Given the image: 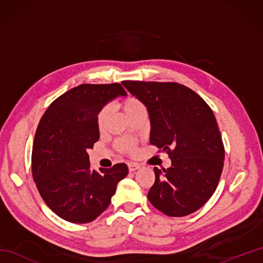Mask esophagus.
Returning <instances> with one entry per match:
<instances>
[{
    "label": "esophagus",
    "instance_id": "esophagus-1",
    "mask_svg": "<svg viewBox=\"0 0 263 263\" xmlns=\"http://www.w3.org/2000/svg\"><path fill=\"white\" fill-rule=\"evenodd\" d=\"M127 167H128V171H130V172H135V171L140 168V165L136 164V163H128Z\"/></svg>",
    "mask_w": 263,
    "mask_h": 263
}]
</instances>
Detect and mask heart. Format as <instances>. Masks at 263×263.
Returning a JSON list of instances; mask_svg holds the SVG:
<instances>
[{
	"mask_svg": "<svg viewBox=\"0 0 263 263\" xmlns=\"http://www.w3.org/2000/svg\"><path fill=\"white\" fill-rule=\"evenodd\" d=\"M122 109L124 111L126 117H130L132 115L139 113V111L144 110V106L142 105L140 100H138L137 98L128 97L122 103ZM107 114H108V109L106 107L99 111V114L97 116V123L99 126H103V124L106 121V117H107ZM117 147H119L121 152L130 153V154L135 153L136 141L132 140V139H121V140L117 141Z\"/></svg>",
	"mask_w": 263,
	"mask_h": 263,
	"instance_id": "obj_1",
	"label": "heart"
}]
</instances>
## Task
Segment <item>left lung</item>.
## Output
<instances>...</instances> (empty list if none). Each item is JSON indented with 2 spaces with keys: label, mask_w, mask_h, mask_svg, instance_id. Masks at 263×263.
<instances>
[{
  "label": "left lung",
  "mask_w": 263,
  "mask_h": 263,
  "mask_svg": "<svg viewBox=\"0 0 263 263\" xmlns=\"http://www.w3.org/2000/svg\"><path fill=\"white\" fill-rule=\"evenodd\" d=\"M122 85L147 107L150 143L163 149L172 160L170 168H154L150 203L171 217L199 210L216 191L225 159L211 108L180 83L123 81Z\"/></svg>",
  "instance_id": "1"
}]
</instances>
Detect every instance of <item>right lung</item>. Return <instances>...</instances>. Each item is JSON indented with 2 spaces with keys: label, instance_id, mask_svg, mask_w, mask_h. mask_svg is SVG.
<instances>
[{
  "label": "right lung",
  "instance_id": "1",
  "mask_svg": "<svg viewBox=\"0 0 263 263\" xmlns=\"http://www.w3.org/2000/svg\"><path fill=\"white\" fill-rule=\"evenodd\" d=\"M120 96H126L120 83L80 85L55 99L39 122L31 156L33 181L48 208L66 221L96 219L127 175L126 164L91 170L88 155L99 139V111Z\"/></svg>",
  "mask_w": 263,
  "mask_h": 263
}]
</instances>
